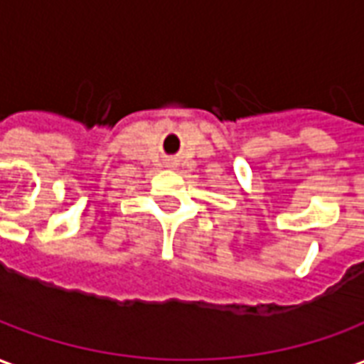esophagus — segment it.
I'll use <instances>...</instances> for the list:
<instances>
[{
  "mask_svg": "<svg viewBox=\"0 0 364 364\" xmlns=\"http://www.w3.org/2000/svg\"><path fill=\"white\" fill-rule=\"evenodd\" d=\"M169 166H173V164H169Z\"/></svg>",
  "mask_w": 364,
  "mask_h": 364,
  "instance_id": "34e87169",
  "label": "esophagus"
}]
</instances>
